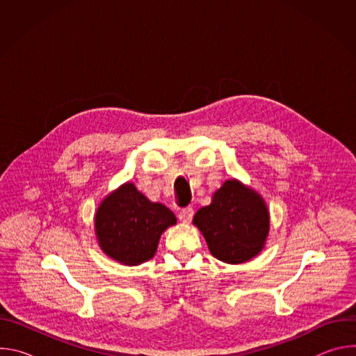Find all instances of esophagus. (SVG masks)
Segmentation results:
<instances>
[{
    "label": "esophagus",
    "mask_w": 356,
    "mask_h": 356,
    "mask_svg": "<svg viewBox=\"0 0 356 356\" xmlns=\"http://www.w3.org/2000/svg\"><path fill=\"white\" fill-rule=\"evenodd\" d=\"M193 216H194L193 209H191V207H187V209H184V210H181V211L179 213V220H180L183 224H188V222L191 221Z\"/></svg>",
    "instance_id": "esophagus-1"
}]
</instances>
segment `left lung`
<instances>
[{
    "mask_svg": "<svg viewBox=\"0 0 356 356\" xmlns=\"http://www.w3.org/2000/svg\"><path fill=\"white\" fill-rule=\"evenodd\" d=\"M211 255L229 265L250 261L262 252L270 229V214L264 197L236 179L214 191L211 204L194 218Z\"/></svg>",
    "mask_w": 356,
    "mask_h": 356,
    "instance_id": "1",
    "label": "left lung"
}]
</instances>
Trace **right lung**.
Instances as JSON below:
<instances>
[{
	"label": "right lung",
	"instance_id": "1",
	"mask_svg": "<svg viewBox=\"0 0 356 356\" xmlns=\"http://www.w3.org/2000/svg\"><path fill=\"white\" fill-rule=\"evenodd\" d=\"M176 222L175 214L162 202L150 201L127 181L101 200L94 231L98 246L108 258L138 266L155 257L162 234Z\"/></svg>",
	"mask_w": 356,
	"mask_h": 356
}]
</instances>
